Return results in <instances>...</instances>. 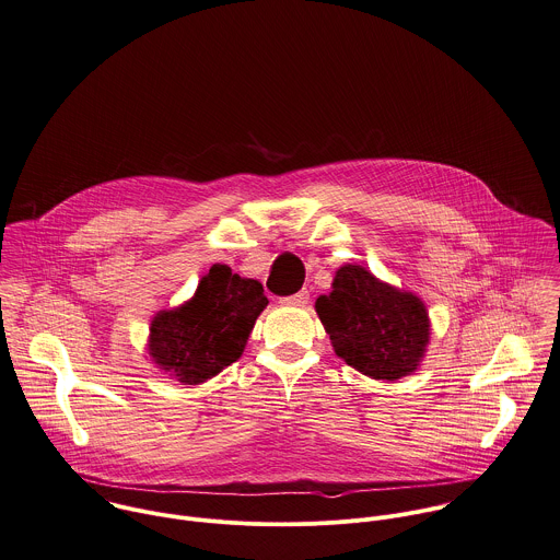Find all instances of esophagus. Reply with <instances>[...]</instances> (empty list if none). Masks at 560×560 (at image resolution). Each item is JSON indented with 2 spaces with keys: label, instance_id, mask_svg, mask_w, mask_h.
<instances>
[{
  "label": "esophagus",
  "instance_id": "esophagus-1",
  "mask_svg": "<svg viewBox=\"0 0 560 560\" xmlns=\"http://www.w3.org/2000/svg\"><path fill=\"white\" fill-rule=\"evenodd\" d=\"M310 303V292L307 290H301L292 296H283L281 299V305H290V307H305Z\"/></svg>",
  "mask_w": 560,
  "mask_h": 560
}]
</instances>
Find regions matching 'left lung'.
I'll return each instance as SVG.
<instances>
[{
    "mask_svg": "<svg viewBox=\"0 0 560 560\" xmlns=\"http://www.w3.org/2000/svg\"><path fill=\"white\" fill-rule=\"evenodd\" d=\"M316 312L337 357L365 376L402 378L418 370L427 352L431 323L424 303L363 266H341Z\"/></svg>",
    "mask_w": 560,
    "mask_h": 560,
    "instance_id": "left-lung-1",
    "label": "left lung"
}]
</instances>
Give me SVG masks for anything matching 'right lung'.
<instances>
[{
  "label": "right lung",
  "instance_id": "add662e5",
  "mask_svg": "<svg viewBox=\"0 0 560 560\" xmlns=\"http://www.w3.org/2000/svg\"><path fill=\"white\" fill-rule=\"evenodd\" d=\"M266 305L259 281L214 264L188 303L151 320V361L182 385H199L240 359Z\"/></svg>",
  "mask_w": 560,
  "mask_h": 560
}]
</instances>
